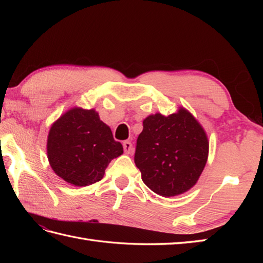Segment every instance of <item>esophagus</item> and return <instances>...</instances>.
<instances>
[{"instance_id":"1","label":"esophagus","mask_w":263,"mask_h":263,"mask_svg":"<svg viewBox=\"0 0 263 263\" xmlns=\"http://www.w3.org/2000/svg\"><path fill=\"white\" fill-rule=\"evenodd\" d=\"M123 149H124L125 154H132L133 153V147L130 141H124L123 142Z\"/></svg>"}]
</instances>
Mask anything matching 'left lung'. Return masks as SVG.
<instances>
[{"label": "left lung", "instance_id": "1", "mask_svg": "<svg viewBox=\"0 0 263 263\" xmlns=\"http://www.w3.org/2000/svg\"><path fill=\"white\" fill-rule=\"evenodd\" d=\"M142 125L135 163L143 183L161 197L186 192L197 183L208 158L202 126L184 108L168 116L150 115Z\"/></svg>", "mask_w": 263, "mask_h": 263}]
</instances>
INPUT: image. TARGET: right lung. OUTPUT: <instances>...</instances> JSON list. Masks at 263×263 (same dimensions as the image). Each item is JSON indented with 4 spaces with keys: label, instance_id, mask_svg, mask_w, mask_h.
<instances>
[{
    "label": "right lung",
    "instance_id": "add662e5",
    "mask_svg": "<svg viewBox=\"0 0 263 263\" xmlns=\"http://www.w3.org/2000/svg\"><path fill=\"white\" fill-rule=\"evenodd\" d=\"M123 154L110 128L93 109L72 108L52 125L47 156L53 171L68 183L86 186L103 178L111 159Z\"/></svg>",
    "mask_w": 263,
    "mask_h": 263
}]
</instances>
